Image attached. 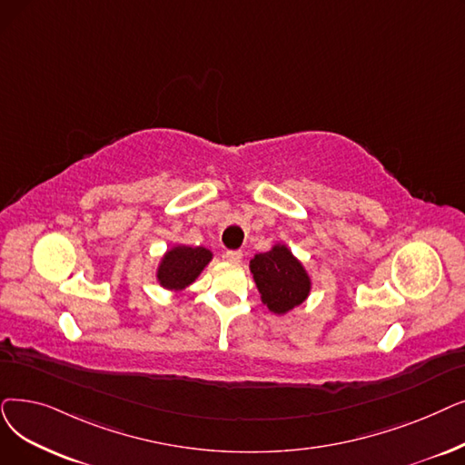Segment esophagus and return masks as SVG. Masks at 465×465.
Here are the masks:
<instances>
[{"label":"esophagus","mask_w":465,"mask_h":465,"mask_svg":"<svg viewBox=\"0 0 465 465\" xmlns=\"http://www.w3.org/2000/svg\"><path fill=\"white\" fill-rule=\"evenodd\" d=\"M241 256H243V252L241 251H226V254H224V258L230 262H239Z\"/></svg>","instance_id":"1"}]
</instances>
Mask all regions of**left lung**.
Segmentation results:
<instances>
[{"label":"left lung","mask_w":465,"mask_h":465,"mask_svg":"<svg viewBox=\"0 0 465 465\" xmlns=\"http://www.w3.org/2000/svg\"><path fill=\"white\" fill-rule=\"evenodd\" d=\"M251 272L262 302L273 313H287L310 294V277L285 245H275L251 260Z\"/></svg>","instance_id":"left-lung-1"}]
</instances>
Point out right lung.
I'll return each instance as SVG.
<instances>
[{
    "mask_svg": "<svg viewBox=\"0 0 465 465\" xmlns=\"http://www.w3.org/2000/svg\"><path fill=\"white\" fill-rule=\"evenodd\" d=\"M211 256V251L203 247H174L163 256V262H161L157 272V279L165 289H184L209 264Z\"/></svg>",
    "mask_w": 465,
    "mask_h": 465,
    "instance_id": "obj_1",
    "label": "right lung"
}]
</instances>
